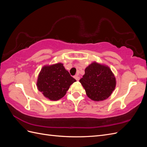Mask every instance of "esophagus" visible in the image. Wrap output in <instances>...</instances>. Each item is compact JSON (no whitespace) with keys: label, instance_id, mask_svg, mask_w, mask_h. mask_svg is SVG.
<instances>
[{"label":"esophagus","instance_id":"esophagus-1","mask_svg":"<svg viewBox=\"0 0 147 147\" xmlns=\"http://www.w3.org/2000/svg\"><path fill=\"white\" fill-rule=\"evenodd\" d=\"M74 78L75 79V80H76L77 81H78L79 80H80V77L78 76V75H75V76H74Z\"/></svg>","mask_w":147,"mask_h":147}]
</instances>
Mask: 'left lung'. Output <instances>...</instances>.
Masks as SVG:
<instances>
[{
  "instance_id": "1",
  "label": "left lung",
  "mask_w": 147,
  "mask_h": 147,
  "mask_svg": "<svg viewBox=\"0 0 147 147\" xmlns=\"http://www.w3.org/2000/svg\"><path fill=\"white\" fill-rule=\"evenodd\" d=\"M80 82L88 97L95 101L108 98L116 85L115 76L110 68L96 63L86 68L85 74Z\"/></svg>"
}]
</instances>
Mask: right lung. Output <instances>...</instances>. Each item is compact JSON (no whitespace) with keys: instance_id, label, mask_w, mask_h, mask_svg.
<instances>
[{"instance_id":"1","label":"right lung","mask_w":147,"mask_h":147,"mask_svg":"<svg viewBox=\"0 0 147 147\" xmlns=\"http://www.w3.org/2000/svg\"><path fill=\"white\" fill-rule=\"evenodd\" d=\"M76 82L63 64L58 63L43 67L39 74L37 85L38 90L49 99L59 100L64 97L70 86Z\"/></svg>"}]
</instances>
